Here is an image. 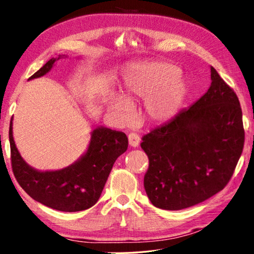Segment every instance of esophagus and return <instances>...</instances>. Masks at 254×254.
Instances as JSON below:
<instances>
[{"instance_id":"1","label":"esophagus","mask_w":254,"mask_h":254,"mask_svg":"<svg viewBox=\"0 0 254 254\" xmlns=\"http://www.w3.org/2000/svg\"><path fill=\"white\" fill-rule=\"evenodd\" d=\"M128 140H129V145L131 147H137L140 141L139 135L137 134V132H130V134L128 135Z\"/></svg>"}]
</instances>
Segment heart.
Returning a JSON list of instances; mask_svg holds the SVG:
<instances>
[{"mask_svg":"<svg viewBox=\"0 0 254 254\" xmlns=\"http://www.w3.org/2000/svg\"><path fill=\"white\" fill-rule=\"evenodd\" d=\"M176 66L167 64L136 65L124 75L122 98L111 99L107 107L120 122H129V105L145 99L144 118L162 124L174 117L183 104L186 84Z\"/></svg>","mask_w":254,"mask_h":254,"instance_id":"obj_1","label":"heart"}]
</instances>
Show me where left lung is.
<instances>
[{"label":"left lung","instance_id":"1","mask_svg":"<svg viewBox=\"0 0 254 254\" xmlns=\"http://www.w3.org/2000/svg\"><path fill=\"white\" fill-rule=\"evenodd\" d=\"M212 83L189 109L141 138L149 166L146 194L162 210H183L223 190L244 145L237 93L211 66Z\"/></svg>","mask_w":254,"mask_h":254}]
</instances>
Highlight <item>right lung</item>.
Listing matches in <instances>:
<instances>
[{"mask_svg":"<svg viewBox=\"0 0 254 254\" xmlns=\"http://www.w3.org/2000/svg\"><path fill=\"white\" fill-rule=\"evenodd\" d=\"M55 62V58L50 59L29 79L46 74ZM8 138L12 171L17 183L35 201L62 212L83 211L95 205L116 159L128 148V138L124 132L96 128L87 153L78 162L61 171L39 172L30 167L17 152L12 135V119Z\"/></svg>","mask_w":254,"mask_h":254,"instance_id":"obj_1","label":"right lung"}]
</instances>
